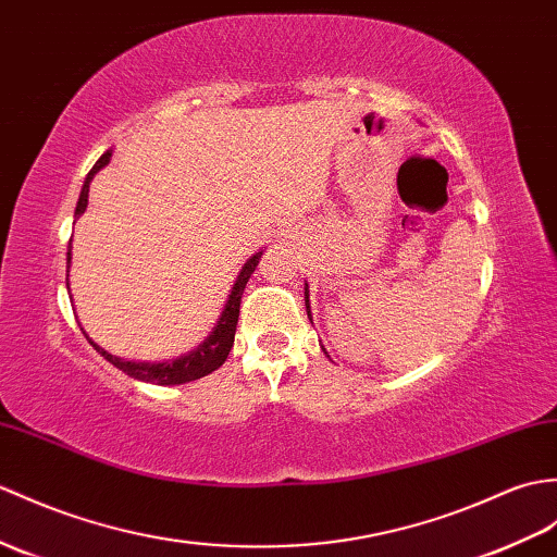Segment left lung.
Masks as SVG:
<instances>
[{
    "label": "left lung",
    "mask_w": 557,
    "mask_h": 557,
    "mask_svg": "<svg viewBox=\"0 0 557 557\" xmlns=\"http://www.w3.org/2000/svg\"><path fill=\"white\" fill-rule=\"evenodd\" d=\"M306 313L310 318V304H308V284H306ZM310 322H313V318H310Z\"/></svg>",
    "instance_id": "left-lung-1"
}]
</instances>
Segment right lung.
I'll return each instance as SVG.
<instances>
[{"mask_svg":"<svg viewBox=\"0 0 557 557\" xmlns=\"http://www.w3.org/2000/svg\"><path fill=\"white\" fill-rule=\"evenodd\" d=\"M109 161H111V149L107 153H101V159L95 163L92 171L87 173L83 191H81V199H77V206H75V218L85 213L87 197H89V183H92L95 173H99V168H103ZM261 256H263V251H258L249 258L247 263H244V268L239 270V275L235 280V287H232V292L227 296V304L223 308V313H220V318L215 322L213 332L203 339V344H199L197 348H194V351H189L185 356L173 358V360H163V363H139V360H127V358L111 356L109 351H103L99 344L89 339L85 332L83 334L87 337V342L95 346L97 354H101L111 366L123 370L125 374H131V377H135L139 382L171 386V384H185V382L201 380V377H206V374H211L213 370H218L220 366L225 363L230 348H232V344H235L242 294H244V287H247L249 277L253 275L258 261H261ZM66 268H71V247H69V253H66ZM66 273H69V270H66ZM66 287H69V275H66Z\"/></svg>","mask_w":557,"mask_h":557,"instance_id":"add662e5","label":"right lung"}]
</instances>
